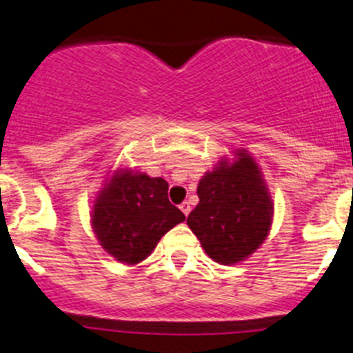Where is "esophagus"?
Returning <instances> with one entry per match:
<instances>
[{
	"mask_svg": "<svg viewBox=\"0 0 353 353\" xmlns=\"http://www.w3.org/2000/svg\"><path fill=\"white\" fill-rule=\"evenodd\" d=\"M181 210H183V213L184 215H190V212H191V205H190V201H184V203H181V206H179Z\"/></svg>",
	"mask_w": 353,
	"mask_h": 353,
	"instance_id": "1",
	"label": "esophagus"
}]
</instances>
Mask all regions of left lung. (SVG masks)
Instances as JSON below:
<instances>
[{
	"label": "left lung",
	"mask_w": 353,
	"mask_h": 353,
	"mask_svg": "<svg viewBox=\"0 0 353 353\" xmlns=\"http://www.w3.org/2000/svg\"><path fill=\"white\" fill-rule=\"evenodd\" d=\"M232 163L220 162L198 184L199 203L188 225L206 254L216 263L243 261L266 239L272 227L273 203L258 163L237 150Z\"/></svg>",
	"instance_id": "obj_1"
}]
</instances>
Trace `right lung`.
Wrapping results in <instances>:
<instances>
[{
  "instance_id": "1",
  "label": "right lung",
  "mask_w": 353,
  "mask_h": 353,
  "mask_svg": "<svg viewBox=\"0 0 353 353\" xmlns=\"http://www.w3.org/2000/svg\"><path fill=\"white\" fill-rule=\"evenodd\" d=\"M162 177L123 170L105 184L94 203L92 225L99 243L117 261L137 265L160 237L186 216L167 198Z\"/></svg>"
}]
</instances>
